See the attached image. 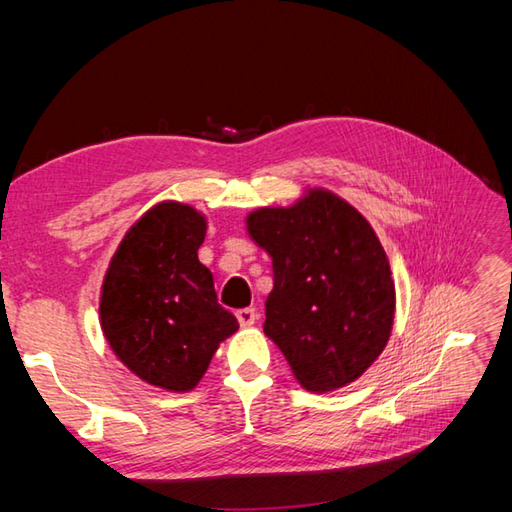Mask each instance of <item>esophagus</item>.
Instances as JSON below:
<instances>
[{
    "instance_id": "obj_1",
    "label": "esophagus",
    "mask_w": 512,
    "mask_h": 512,
    "mask_svg": "<svg viewBox=\"0 0 512 512\" xmlns=\"http://www.w3.org/2000/svg\"><path fill=\"white\" fill-rule=\"evenodd\" d=\"M235 316H237V320H239L241 327H252V324H254V322H256V318H258V314H256V309H254V307H243V309H237Z\"/></svg>"
}]
</instances>
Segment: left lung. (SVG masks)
Instances as JSON below:
<instances>
[{
  "label": "left lung",
  "instance_id": "1",
  "mask_svg": "<svg viewBox=\"0 0 512 512\" xmlns=\"http://www.w3.org/2000/svg\"><path fill=\"white\" fill-rule=\"evenodd\" d=\"M247 235L273 260L265 335L307 391L342 389L391 337L395 282L374 228L344 198L309 188L290 207H260Z\"/></svg>",
  "mask_w": 512,
  "mask_h": 512
}]
</instances>
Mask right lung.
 I'll list each match as a JSON object with an SVG mask.
<instances>
[{
  "label": "right lung",
  "instance_id": "right-lung-1",
  "mask_svg": "<svg viewBox=\"0 0 512 512\" xmlns=\"http://www.w3.org/2000/svg\"><path fill=\"white\" fill-rule=\"evenodd\" d=\"M205 232L203 213L162 200L126 232L102 282L108 346L134 376L164 391H192L215 350L239 329L198 260Z\"/></svg>",
  "mask_w": 512,
  "mask_h": 512
}]
</instances>
